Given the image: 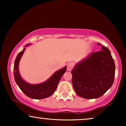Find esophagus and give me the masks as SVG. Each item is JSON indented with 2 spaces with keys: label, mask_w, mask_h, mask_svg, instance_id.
I'll list each match as a JSON object with an SVG mask.
<instances>
[{
  "label": "esophagus",
  "mask_w": 126,
  "mask_h": 126,
  "mask_svg": "<svg viewBox=\"0 0 126 126\" xmlns=\"http://www.w3.org/2000/svg\"><path fill=\"white\" fill-rule=\"evenodd\" d=\"M74 67V64L73 63H68V65H67V70H68V71H71L72 70V69Z\"/></svg>",
  "instance_id": "esophagus-1"
}]
</instances>
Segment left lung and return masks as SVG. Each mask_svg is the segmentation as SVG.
Wrapping results in <instances>:
<instances>
[{"mask_svg":"<svg viewBox=\"0 0 126 126\" xmlns=\"http://www.w3.org/2000/svg\"><path fill=\"white\" fill-rule=\"evenodd\" d=\"M115 73V65L111 52L101 46L100 51L88 55L72 70L73 88L82 98L97 99L112 87Z\"/></svg>","mask_w":126,"mask_h":126,"instance_id":"8db88e82","label":"left lung"}]
</instances>
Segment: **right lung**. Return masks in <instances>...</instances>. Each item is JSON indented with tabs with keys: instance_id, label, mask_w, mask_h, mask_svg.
I'll use <instances>...</instances> for the list:
<instances>
[{
	"instance_id": "1",
	"label": "right lung",
	"mask_w": 126,
	"mask_h": 126,
	"mask_svg": "<svg viewBox=\"0 0 126 126\" xmlns=\"http://www.w3.org/2000/svg\"><path fill=\"white\" fill-rule=\"evenodd\" d=\"M30 44H27V47ZM25 48L19 53L14 62V76L15 81L22 92L27 97L33 99H42L48 97L54 94L57 87L58 82L63 75L66 72V66L55 72L45 82L39 84H31L24 81L19 72V63L22 55L25 52Z\"/></svg>"
}]
</instances>
